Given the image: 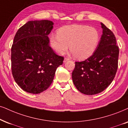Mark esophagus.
<instances>
[{
    "label": "esophagus",
    "instance_id": "34e87169",
    "mask_svg": "<svg viewBox=\"0 0 128 128\" xmlns=\"http://www.w3.org/2000/svg\"><path fill=\"white\" fill-rule=\"evenodd\" d=\"M68 61V58H64V62L65 63V62H67V61Z\"/></svg>",
    "mask_w": 128,
    "mask_h": 128
}]
</instances>
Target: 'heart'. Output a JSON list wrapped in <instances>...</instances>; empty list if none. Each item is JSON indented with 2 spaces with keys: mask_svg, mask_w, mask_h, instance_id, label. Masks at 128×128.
Listing matches in <instances>:
<instances>
[{
  "mask_svg": "<svg viewBox=\"0 0 128 128\" xmlns=\"http://www.w3.org/2000/svg\"><path fill=\"white\" fill-rule=\"evenodd\" d=\"M100 34L96 28L84 25H70L61 27L56 35H51L52 47L60 55L70 50L78 60L88 58L95 52L100 41Z\"/></svg>",
  "mask_w": 128,
  "mask_h": 128,
  "instance_id": "obj_1",
  "label": "heart"
}]
</instances>
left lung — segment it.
Masks as SVG:
<instances>
[{"label": "left lung", "instance_id": "1", "mask_svg": "<svg viewBox=\"0 0 128 128\" xmlns=\"http://www.w3.org/2000/svg\"><path fill=\"white\" fill-rule=\"evenodd\" d=\"M100 41L95 52L85 61L76 62L72 72L74 86L81 93L94 95L110 84L118 69L119 47L114 34L104 24Z\"/></svg>", "mask_w": 128, "mask_h": 128}]
</instances>
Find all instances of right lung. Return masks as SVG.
Segmentation results:
<instances>
[{"label":"right lung","mask_w":128,"mask_h":128,"mask_svg":"<svg viewBox=\"0 0 128 128\" xmlns=\"http://www.w3.org/2000/svg\"><path fill=\"white\" fill-rule=\"evenodd\" d=\"M51 20H31L18 30L11 49V66L15 82L24 91L38 94L46 90L64 57L50 46Z\"/></svg>","instance_id":"add662e5"}]
</instances>
